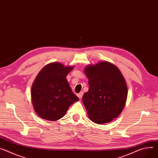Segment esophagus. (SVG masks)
I'll use <instances>...</instances> for the list:
<instances>
[{
  "label": "esophagus",
  "mask_w": 158,
  "mask_h": 158,
  "mask_svg": "<svg viewBox=\"0 0 158 158\" xmlns=\"http://www.w3.org/2000/svg\"><path fill=\"white\" fill-rule=\"evenodd\" d=\"M83 94H84L83 91H81V92H80V93L77 94V96L79 97V99H81V98H82V96H83Z\"/></svg>",
  "instance_id": "obj_1"
}]
</instances>
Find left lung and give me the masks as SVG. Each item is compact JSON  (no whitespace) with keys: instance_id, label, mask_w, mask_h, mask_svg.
I'll list each match as a JSON object with an SVG mask.
<instances>
[{"instance_id":"obj_1","label":"left lung","mask_w":158,"mask_h":158,"mask_svg":"<svg viewBox=\"0 0 158 158\" xmlns=\"http://www.w3.org/2000/svg\"><path fill=\"white\" fill-rule=\"evenodd\" d=\"M89 91L82 96L89 119L98 124L110 122L122 111L127 98L125 80L117 67L108 62L84 69Z\"/></svg>"}]
</instances>
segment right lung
<instances>
[{"label":"right lung","instance_id":"right-lung-1","mask_svg":"<svg viewBox=\"0 0 158 158\" xmlns=\"http://www.w3.org/2000/svg\"><path fill=\"white\" fill-rule=\"evenodd\" d=\"M73 69L53 62L40 70L31 88L33 108L40 118L58 120L64 116L72 104L79 99L72 91L66 79Z\"/></svg>","mask_w":158,"mask_h":158}]
</instances>
